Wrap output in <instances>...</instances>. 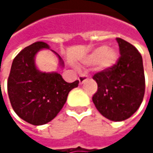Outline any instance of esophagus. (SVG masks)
I'll return each instance as SVG.
<instances>
[{
    "label": "esophagus",
    "instance_id": "34e87169",
    "mask_svg": "<svg viewBox=\"0 0 153 153\" xmlns=\"http://www.w3.org/2000/svg\"><path fill=\"white\" fill-rule=\"evenodd\" d=\"M87 79V75L86 74H81L80 76L79 77V84H82L84 83V81Z\"/></svg>",
    "mask_w": 153,
    "mask_h": 153
}]
</instances>
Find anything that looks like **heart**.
<instances>
[{
    "label": "heart",
    "mask_w": 153,
    "mask_h": 153,
    "mask_svg": "<svg viewBox=\"0 0 153 153\" xmlns=\"http://www.w3.org/2000/svg\"><path fill=\"white\" fill-rule=\"evenodd\" d=\"M118 60V54L112 48H107L106 46L97 48L89 54L86 59L88 65H98L102 70L111 68Z\"/></svg>",
    "instance_id": "b5f03b06"
}]
</instances>
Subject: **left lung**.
Wrapping results in <instances>:
<instances>
[{
    "mask_svg": "<svg viewBox=\"0 0 153 153\" xmlns=\"http://www.w3.org/2000/svg\"><path fill=\"white\" fill-rule=\"evenodd\" d=\"M120 56L116 65L97 73V91L92 100L98 111L110 120L122 121L140 107L145 90L143 58L129 42L116 38Z\"/></svg>",
    "mask_w": 153,
    "mask_h": 153,
    "instance_id": "1",
    "label": "left lung"
}]
</instances>
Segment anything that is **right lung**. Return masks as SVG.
Masks as SVG:
<instances>
[{"label": "right lung", "mask_w": 153, "mask_h": 153, "mask_svg": "<svg viewBox=\"0 0 153 153\" xmlns=\"http://www.w3.org/2000/svg\"><path fill=\"white\" fill-rule=\"evenodd\" d=\"M44 48L49 49V46L37 42L21 50L13 60L8 79V94L13 110L22 120L34 126L52 120L65 104L69 92L79 84V80L66 82L56 72L38 70L35 56ZM55 54L63 67V59Z\"/></svg>", "instance_id": "add662e5"}]
</instances>
